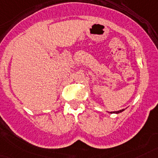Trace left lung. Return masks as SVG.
<instances>
[{"label":"left lung","instance_id":"8db88e82","mask_svg":"<svg viewBox=\"0 0 158 158\" xmlns=\"http://www.w3.org/2000/svg\"><path fill=\"white\" fill-rule=\"evenodd\" d=\"M125 110V109H123V110H118V111H114V112H110V114H119V113H122L123 111H124Z\"/></svg>","mask_w":158,"mask_h":158}]
</instances>
